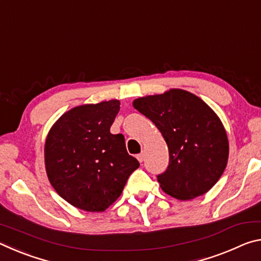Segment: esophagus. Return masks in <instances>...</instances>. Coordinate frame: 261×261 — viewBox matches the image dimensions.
<instances>
[{
    "label": "esophagus",
    "instance_id": "34e87169",
    "mask_svg": "<svg viewBox=\"0 0 261 261\" xmlns=\"http://www.w3.org/2000/svg\"><path fill=\"white\" fill-rule=\"evenodd\" d=\"M137 159H138V161H139V162H143V161H144V159H145L144 153H140V154H138V155H137Z\"/></svg>",
    "mask_w": 261,
    "mask_h": 261
}]
</instances>
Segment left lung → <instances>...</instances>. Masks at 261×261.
Masks as SVG:
<instances>
[{"instance_id": "1", "label": "left lung", "mask_w": 261, "mask_h": 261, "mask_svg": "<svg viewBox=\"0 0 261 261\" xmlns=\"http://www.w3.org/2000/svg\"><path fill=\"white\" fill-rule=\"evenodd\" d=\"M132 106L155 124L169 149V166L158 176L163 191L179 200L208 192L229 156L227 132L214 110L180 88L141 96Z\"/></svg>"}]
</instances>
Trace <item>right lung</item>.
<instances>
[{"label": "right lung", "mask_w": 261, "mask_h": 261, "mask_svg": "<svg viewBox=\"0 0 261 261\" xmlns=\"http://www.w3.org/2000/svg\"><path fill=\"white\" fill-rule=\"evenodd\" d=\"M120 105L118 100H109L77 106L48 131V179L65 201L79 210H107L139 167L137 159L127 154L123 135L110 134Z\"/></svg>", "instance_id": "add662e5"}]
</instances>
